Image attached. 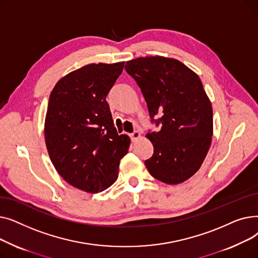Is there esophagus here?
<instances>
[{"label":"esophagus","mask_w":258,"mask_h":258,"mask_svg":"<svg viewBox=\"0 0 258 258\" xmlns=\"http://www.w3.org/2000/svg\"><path fill=\"white\" fill-rule=\"evenodd\" d=\"M130 137H131L132 141H137L141 137V134L138 131H136V132L130 134Z\"/></svg>","instance_id":"1"}]
</instances>
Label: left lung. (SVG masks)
<instances>
[{
  "instance_id": "obj_1",
  "label": "left lung",
  "mask_w": 258,
  "mask_h": 258,
  "mask_svg": "<svg viewBox=\"0 0 258 258\" xmlns=\"http://www.w3.org/2000/svg\"><path fill=\"white\" fill-rule=\"evenodd\" d=\"M125 70L161 126L146 134L154 145L147 170L163 183H183L200 169L212 140V106L200 77L180 60L158 55L128 60Z\"/></svg>"
}]
</instances>
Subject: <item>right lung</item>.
I'll list each match as a JSON object with an SVG mask.
<instances>
[{
	"instance_id": "right-lung-1",
	"label": "right lung",
	"mask_w": 258,
	"mask_h": 258,
	"mask_svg": "<svg viewBox=\"0 0 258 258\" xmlns=\"http://www.w3.org/2000/svg\"><path fill=\"white\" fill-rule=\"evenodd\" d=\"M123 67L124 61L84 66L60 78L50 94L45 119L49 157L66 182L90 194L116 182L130 147L106 102Z\"/></svg>"
}]
</instances>
